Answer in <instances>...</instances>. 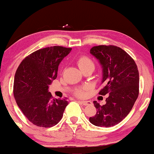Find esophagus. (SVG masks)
Wrapping results in <instances>:
<instances>
[{"mask_svg": "<svg viewBox=\"0 0 154 154\" xmlns=\"http://www.w3.org/2000/svg\"><path fill=\"white\" fill-rule=\"evenodd\" d=\"M79 103H80L81 104H82L83 105H91V102L90 101H84V100H79Z\"/></svg>", "mask_w": 154, "mask_h": 154, "instance_id": "34e87169", "label": "esophagus"}]
</instances>
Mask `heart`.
<instances>
[{
  "instance_id": "heart-1",
  "label": "heart",
  "mask_w": 154,
  "mask_h": 154,
  "mask_svg": "<svg viewBox=\"0 0 154 154\" xmlns=\"http://www.w3.org/2000/svg\"><path fill=\"white\" fill-rule=\"evenodd\" d=\"M77 65L81 70L88 68V67H93L94 68V63L91 58L87 56H81L78 58ZM89 89V86H84L82 88H79L75 91V94L78 96L82 97L85 94V91Z\"/></svg>"
}]
</instances>
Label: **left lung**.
<instances>
[{
  "label": "left lung",
  "instance_id": "8db88e82",
  "mask_svg": "<svg viewBox=\"0 0 154 154\" xmlns=\"http://www.w3.org/2000/svg\"><path fill=\"white\" fill-rule=\"evenodd\" d=\"M90 53L103 68V87L100 95H108L105 105L94 101L97 113L89 122L97 127L116 125L129 114L139 94V72L134 60L116 46H94Z\"/></svg>",
  "mask_w": 154,
  "mask_h": 154
}]
</instances>
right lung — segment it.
<instances>
[{"label":"right lung","mask_w":154,"mask_h":154,"mask_svg":"<svg viewBox=\"0 0 154 154\" xmlns=\"http://www.w3.org/2000/svg\"><path fill=\"white\" fill-rule=\"evenodd\" d=\"M71 48L54 46L34 51L24 59L14 76V95L25 116L41 127L55 126L63 118L68 102L56 99L49 86L57 76L58 66Z\"/></svg>","instance_id":"right-lung-1"}]
</instances>
